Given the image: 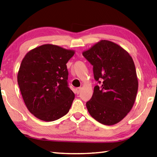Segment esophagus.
Segmentation results:
<instances>
[{"label":"esophagus","instance_id":"obj_1","mask_svg":"<svg viewBox=\"0 0 157 157\" xmlns=\"http://www.w3.org/2000/svg\"><path fill=\"white\" fill-rule=\"evenodd\" d=\"M81 89H82L81 87H78V88H76L75 90H76V93H77V94H79V93H80V91H81Z\"/></svg>","mask_w":157,"mask_h":157}]
</instances>
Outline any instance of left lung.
<instances>
[{"label": "left lung", "mask_w": 157, "mask_h": 157, "mask_svg": "<svg viewBox=\"0 0 157 157\" xmlns=\"http://www.w3.org/2000/svg\"><path fill=\"white\" fill-rule=\"evenodd\" d=\"M82 55L94 66V78L101 84L94 87L86 104L89 114L105 125L119 123L131 111L139 87L132 57L108 40H100Z\"/></svg>", "instance_id": "obj_1"}]
</instances>
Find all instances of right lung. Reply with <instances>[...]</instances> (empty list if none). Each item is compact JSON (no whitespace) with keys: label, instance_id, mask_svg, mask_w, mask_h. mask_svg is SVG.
Masks as SVG:
<instances>
[{"label":"right lung","instance_id":"add662e5","mask_svg":"<svg viewBox=\"0 0 157 157\" xmlns=\"http://www.w3.org/2000/svg\"><path fill=\"white\" fill-rule=\"evenodd\" d=\"M75 54L52 44L31 50L21 62L17 81L29 111L44 121H54L68 112L75 94L68 86L66 63Z\"/></svg>","mask_w":157,"mask_h":157}]
</instances>
